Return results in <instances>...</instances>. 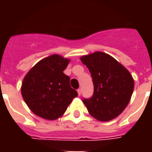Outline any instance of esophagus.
Segmentation results:
<instances>
[{
	"mask_svg": "<svg viewBox=\"0 0 152 152\" xmlns=\"http://www.w3.org/2000/svg\"><path fill=\"white\" fill-rule=\"evenodd\" d=\"M77 93H78V95L80 96V94H81V89H77Z\"/></svg>",
	"mask_w": 152,
	"mask_h": 152,
	"instance_id": "esophagus-1",
	"label": "esophagus"
}]
</instances>
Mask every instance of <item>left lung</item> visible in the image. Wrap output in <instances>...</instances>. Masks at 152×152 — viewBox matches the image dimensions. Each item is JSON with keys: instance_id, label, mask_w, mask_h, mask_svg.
I'll return each mask as SVG.
<instances>
[{"instance_id": "left-lung-1", "label": "left lung", "mask_w": 152, "mask_h": 152, "mask_svg": "<svg viewBox=\"0 0 152 152\" xmlns=\"http://www.w3.org/2000/svg\"><path fill=\"white\" fill-rule=\"evenodd\" d=\"M80 60L91 73L94 91L83 102L93 117L109 121L122 113L130 101L134 80L121 63L101 51L84 55Z\"/></svg>"}]
</instances>
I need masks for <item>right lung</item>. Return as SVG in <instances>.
<instances>
[{
  "instance_id": "add662e5",
  "label": "right lung",
  "mask_w": 152,
  "mask_h": 152,
  "mask_svg": "<svg viewBox=\"0 0 152 152\" xmlns=\"http://www.w3.org/2000/svg\"><path fill=\"white\" fill-rule=\"evenodd\" d=\"M70 59L52 54L39 61L23 78V99L37 116L54 121L66 112L77 92L70 86V78L63 73Z\"/></svg>"
}]
</instances>
